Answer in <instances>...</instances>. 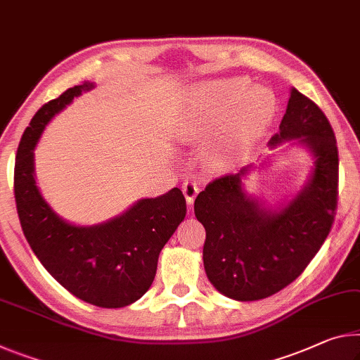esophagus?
Segmentation results:
<instances>
[{
  "label": "esophagus",
  "mask_w": 360,
  "mask_h": 360,
  "mask_svg": "<svg viewBox=\"0 0 360 360\" xmlns=\"http://www.w3.org/2000/svg\"><path fill=\"white\" fill-rule=\"evenodd\" d=\"M182 192H184L186 202L192 205L193 200H195V195L198 193V186L193 181H184V184H182Z\"/></svg>",
  "instance_id": "obj_1"
}]
</instances>
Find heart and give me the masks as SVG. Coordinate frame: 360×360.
I'll use <instances>...</instances> for the list:
<instances>
[{"label": "heart", "mask_w": 360, "mask_h": 360, "mask_svg": "<svg viewBox=\"0 0 360 360\" xmlns=\"http://www.w3.org/2000/svg\"><path fill=\"white\" fill-rule=\"evenodd\" d=\"M247 88L248 82L243 78L203 83L186 123V138L213 134L226 120L231 147H240L259 138L276 115V99L266 88Z\"/></svg>", "instance_id": "obj_1"}]
</instances>
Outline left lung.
Masks as SVG:
<instances>
[{
	"mask_svg": "<svg viewBox=\"0 0 360 360\" xmlns=\"http://www.w3.org/2000/svg\"><path fill=\"white\" fill-rule=\"evenodd\" d=\"M271 147L298 139L316 158L304 189L278 211L267 210L243 191L242 176L211 181L193 203L207 238L203 264L210 282L237 301L267 298L296 281L332 231L338 205V147L332 124L298 89L292 88L287 112Z\"/></svg>",
	"mask_w": 360,
	"mask_h": 360,
	"instance_id": "obj_1",
	"label": "left lung"
}]
</instances>
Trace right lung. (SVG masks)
Instances as JSON below:
<instances>
[{
  "label": "right lung",
  "mask_w": 360,
  "mask_h": 360,
  "mask_svg": "<svg viewBox=\"0 0 360 360\" xmlns=\"http://www.w3.org/2000/svg\"><path fill=\"white\" fill-rule=\"evenodd\" d=\"M93 88L89 82L68 88L35 113L17 149L14 197L22 231L44 269L77 298L113 309L134 303L150 288L158 255L186 218V198L174 187L89 227L73 226L51 210L37 187L33 149L51 118Z\"/></svg>",
  "instance_id": "right-lung-1"
}]
</instances>
